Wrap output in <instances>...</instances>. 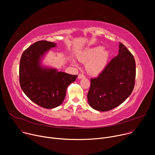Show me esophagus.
<instances>
[{
    "label": "esophagus",
    "instance_id": "34e87169",
    "mask_svg": "<svg viewBox=\"0 0 155 155\" xmlns=\"http://www.w3.org/2000/svg\"><path fill=\"white\" fill-rule=\"evenodd\" d=\"M85 78V76H84L83 74H79L78 75V78H79V79H83V78Z\"/></svg>",
    "mask_w": 155,
    "mask_h": 155
}]
</instances>
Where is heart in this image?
I'll use <instances>...</instances> for the list:
<instances>
[{"label":"heart","mask_w":155,"mask_h":155,"mask_svg":"<svg viewBox=\"0 0 155 155\" xmlns=\"http://www.w3.org/2000/svg\"><path fill=\"white\" fill-rule=\"evenodd\" d=\"M79 60L85 64V70L92 76H98L105 71L110 59L109 50L102 46H95L82 51L78 57Z\"/></svg>","instance_id":"1"}]
</instances>
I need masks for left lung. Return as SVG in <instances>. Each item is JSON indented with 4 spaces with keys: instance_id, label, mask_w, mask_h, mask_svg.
Returning <instances> with one entry per match:
<instances>
[{
    "instance_id": "obj_1",
    "label": "left lung",
    "mask_w": 155,
    "mask_h": 155,
    "mask_svg": "<svg viewBox=\"0 0 155 155\" xmlns=\"http://www.w3.org/2000/svg\"><path fill=\"white\" fill-rule=\"evenodd\" d=\"M135 70L134 56L120 42L118 55L110 61L104 72L91 79L87 94L90 106L97 111H107L121 105L134 89Z\"/></svg>"
}]
</instances>
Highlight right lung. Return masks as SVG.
I'll list each match as a JSON object with an SVG mask.
<instances>
[{"label":"right lung","instance_id":"right-lung-1","mask_svg":"<svg viewBox=\"0 0 155 155\" xmlns=\"http://www.w3.org/2000/svg\"><path fill=\"white\" fill-rule=\"evenodd\" d=\"M55 47L54 42L38 41L23 51L20 61L19 80L22 91L32 101L47 109L62 104L67 87L78 77L41 66V58Z\"/></svg>","mask_w":155,"mask_h":155}]
</instances>
